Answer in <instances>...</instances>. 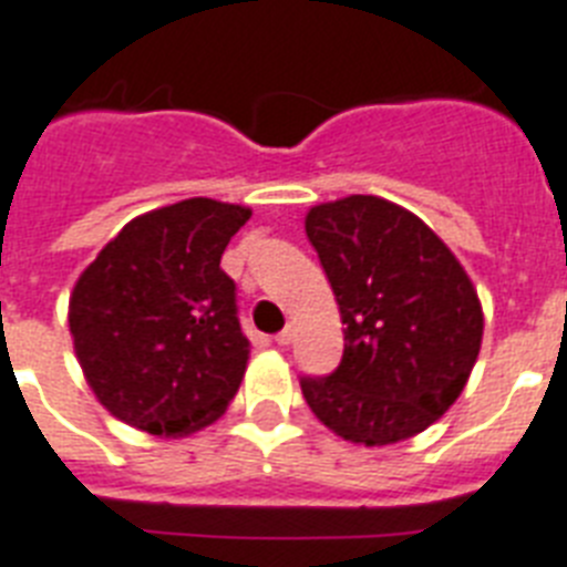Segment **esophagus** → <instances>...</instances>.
Segmentation results:
<instances>
[{
    "instance_id": "esophagus-1",
    "label": "esophagus",
    "mask_w": 567,
    "mask_h": 567,
    "mask_svg": "<svg viewBox=\"0 0 567 567\" xmlns=\"http://www.w3.org/2000/svg\"><path fill=\"white\" fill-rule=\"evenodd\" d=\"M291 340H293V329H291V326H288V329H282V331H279V334H276V343H279V347H288Z\"/></svg>"
}]
</instances>
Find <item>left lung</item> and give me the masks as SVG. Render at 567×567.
Wrapping results in <instances>:
<instances>
[{"label":"left lung","mask_w":567,"mask_h":567,"mask_svg":"<svg viewBox=\"0 0 567 567\" xmlns=\"http://www.w3.org/2000/svg\"><path fill=\"white\" fill-rule=\"evenodd\" d=\"M306 236L343 323L338 370L299 379L308 408L367 449L422 434L457 402L481 352L475 285L425 220L384 197L311 206Z\"/></svg>","instance_id":"8db88e82"}]
</instances>
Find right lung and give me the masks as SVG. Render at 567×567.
<instances>
[{
  "mask_svg": "<svg viewBox=\"0 0 567 567\" xmlns=\"http://www.w3.org/2000/svg\"><path fill=\"white\" fill-rule=\"evenodd\" d=\"M252 212L188 197L124 224L78 276L69 334L95 399L154 436H186L227 411L250 340L220 270Z\"/></svg>",
  "mask_w": 567,
  "mask_h": 567,
  "instance_id": "1",
  "label": "right lung"
}]
</instances>
